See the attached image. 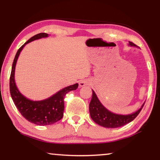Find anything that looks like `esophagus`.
I'll return each mask as SVG.
<instances>
[{
  "label": "esophagus",
  "mask_w": 160,
  "mask_h": 160,
  "mask_svg": "<svg viewBox=\"0 0 160 160\" xmlns=\"http://www.w3.org/2000/svg\"><path fill=\"white\" fill-rule=\"evenodd\" d=\"M89 82L87 80H82L80 81L79 82V86L80 87H84V86H87V85H89Z\"/></svg>",
  "instance_id": "obj_1"
}]
</instances>
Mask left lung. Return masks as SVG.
<instances>
[{"mask_svg": "<svg viewBox=\"0 0 160 160\" xmlns=\"http://www.w3.org/2000/svg\"><path fill=\"white\" fill-rule=\"evenodd\" d=\"M129 43H130V46L136 47L135 43L130 42V41ZM144 104H145V102L143 104V106H141V108L139 110H138L136 112L133 113L132 114H116V113H113L107 110L102 106L100 100H98L95 92L92 90V100L90 103H89V109L92 119L96 124L106 128H117L125 125L129 122H132L133 119H135L137 116L139 114V113L141 112Z\"/></svg>", "mask_w": 160, "mask_h": 160, "instance_id": "1", "label": "left lung"}]
</instances>
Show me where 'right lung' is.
Wrapping results in <instances>:
<instances>
[{
	"label": "right lung",
	"instance_id": "obj_1",
	"mask_svg": "<svg viewBox=\"0 0 160 160\" xmlns=\"http://www.w3.org/2000/svg\"><path fill=\"white\" fill-rule=\"evenodd\" d=\"M47 36V33L41 32L30 38L19 48L13 62L9 82L11 96L18 111L28 121L41 126L50 125L62 119L65 108L64 98L65 95L70 91L75 90L78 87V84H75L65 87L52 97L40 101H32L26 98L19 92L14 81L15 66L19 54L25 44L36 39L45 38Z\"/></svg>",
	"mask_w": 160,
	"mask_h": 160
}]
</instances>
